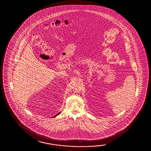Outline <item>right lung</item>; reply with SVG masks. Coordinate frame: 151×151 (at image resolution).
<instances>
[{"instance_id":"1","label":"right lung","mask_w":151,"mask_h":151,"mask_svg":"<svg viewBox=\"0 0 151 151\" xmlns=\"http://www.w3.org/2000/svg\"><path fill=\"white\" fill-rule=\"evenodd\" d=\"M60 113H58V114H57V115H55V116H53V117H55V116H57V115H59V114H60Z\"/></svg>"}]
</instances>
